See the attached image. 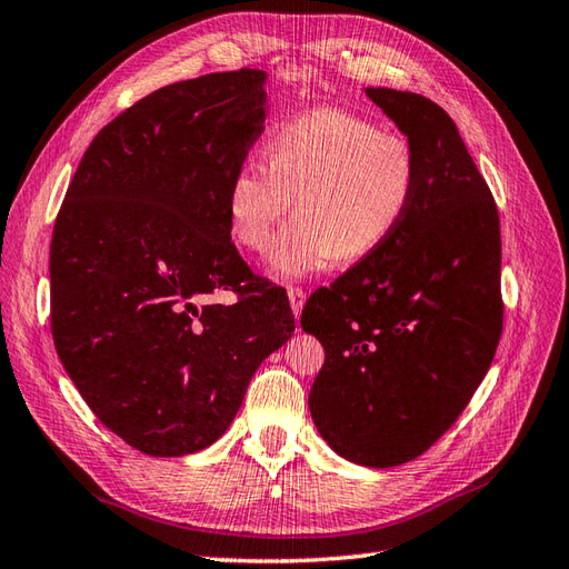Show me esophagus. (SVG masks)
Masks as SVG:
<instances>
[{"label":"esophagus","instance_id":"1","mask_svg":"<svg viewBox=\"0 0 569 569\" xmlns=\"http://www.w3.org/2000/svg\"><path fill=\"white\" fill-rule=\"evenodd\" d=\"M287 297H289V303H292L295 316H299L301 309H303V301H307V292H303L301 287H289L287 289Z\"/></svg>","mask_w":569,"mask_h":569}]
</instances>
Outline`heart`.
Instances as JSON below:
<instances>
[{"mask_svg":"<svg viewBox=\"0 0 569 569\" xmlns=\"http://www.w3.org/2000/svg\"><path fill=\"white\" fill-rule=\"evenodd\" d=\"M268 169L246 161L227 188L233 241L266 253L295 200L292 219L272 246L270 270L297 280L338 256L362 260L403 227L422 180L406 137L348 110L321 108L280 124L266 144Z\"/></svg>","mask_w":569,"mask_h":569,"instance_id":"1","label":"heart"}]
</instances>
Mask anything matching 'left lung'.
I'll return each mask as SVG.
<instances>
[{"label":"left lung","mask_w":569,"mask_h":569,"mask_svg":"<svg viewBox=\"0 0 569 569\" xmlns=\"http://www.w3.org/2000/svg\"><path fill=\"white\" fill-rule=\"evenodd\" d=\"M418 149L422 180L393 239L301 311L326 359L318 432L342 459L391 468L459 420L502 336V239L492 192L449 113L420 93L367 89Z\"/></svg>","instance_id":"left-lung-1"}]
</instances>
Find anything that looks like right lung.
Instances as JSON below:
<instances>
[{"mask_svg":"<svg viewBox=\"0 0 569 569\" xmlns=\"http://www.w3.org/2000/svg\"><path fill=\"white\" fill-rule=\"evenodd\" d=\"M262 81L260 69L214 72L122 110L54 219V350L96 418L147 456L214 445L295 330L284 289L229 241L227 188L262 132ZM227 288L231 305L201 301Z\"/></svg>","mask_w":569,"mask_h":569,"instance_id":"1","label":"right lung"}]
</instances>
